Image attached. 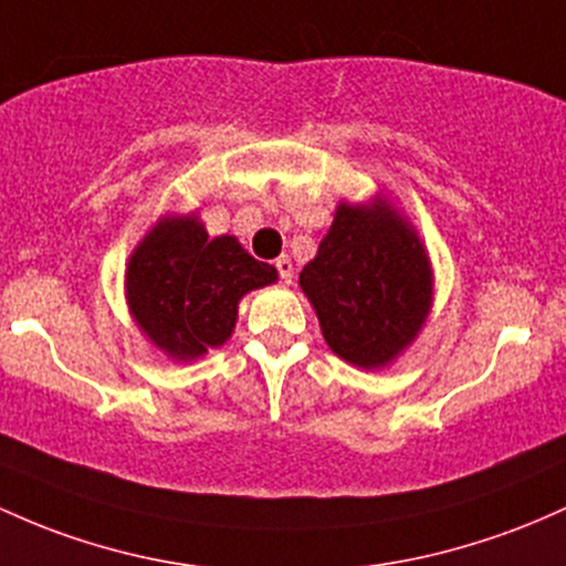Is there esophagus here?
I'll list each match as a JSON object with an SVG mask.
<instances>
[{"label":"esophagus","mask_w":566,"mask_h":566,"mask_svg":"<svg viewBox=\"0 0 566 566\" xmlns=\"http://www.w3.org/2000/svg\"><path fill=\"white\" fill-rule=\"evenodd\" d=\"M273 265H276V273H279V279H282L284 284H290V282H293V260H290V258H284V254H282V258H276V263H273Z\"/></svg>","instance_id":"obj_1"}]
</instances>
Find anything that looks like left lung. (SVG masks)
<instances>
[{
  "mask_svg": "<svg viewBox=\"0 0 566 566\" xmlns=\"http://www.w3.org/2000/svg\"><path fill=\"white\" fill-rule=\"evenodd\" d=\"M301 287L327 346L359 368H381L421 331L432 276L416 233L384 203H340Z\"/></svg>",
  "mask_w": 566,
  "mask_h": 566,
  "instance_id": "1",
  "label": "left lung"
}]
</instances>
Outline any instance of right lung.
<instances>
[{
    "instance_id": "add662e5",
    "label": "right lung",
    "mask_w": 566,
    "mask_h": 566,
    "mask_svg": "<svg viewBox=\"0 0 566 566\" xmlns=\"http://www.w3.org/2000/svg\"><path fill=\"white\" fill-rule=\"evenodd\" d=\"M276 282L233 235L209 239L196 217L164 220L136 247L126 290L139 327L155 346L192 359L231 338L241 295Z\"/></svg>"
}]
</instances>
